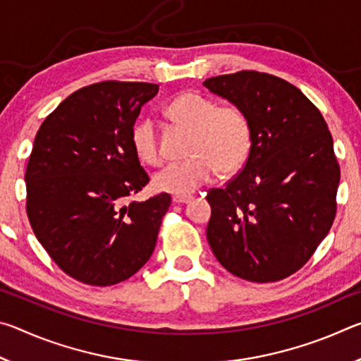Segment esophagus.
I'll list each match as a JSON object with an SVG mask.
<instances>
[{
    "label": "esophagus",
    "mask_w": 361,
    "mask_h": 361,
    "mask_svg": "<svg viewBox=\"0 0 361 361\" xmlns=\"http://www.w3.org/2000/svg\"><path fill=\"white\" fill-rule=\"evenodd\" d=\"M172 200L175 204H188V202H191L192 197L191 195H173Z\"/></svg>",
    "instance_id": "esophagus-1"
}]
</instances>
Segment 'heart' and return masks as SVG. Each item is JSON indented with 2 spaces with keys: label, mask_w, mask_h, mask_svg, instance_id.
<instances>
[{
  "label": "heart",
  "mask_w": 361,
  "mask_h": 361,
  "mask_svg": "<svg viewBox=\"0 0 361 361\" xmlns=\"http://www.w3.org/2000/svg\"><path fill=\"white\" fill-rule=\"evenodd\" d=\"M167 116L191 135L186 143V161L172 162L152 175V186L161 192L191 194L216 172L232 175L243 167L252 151V127L240 108L216 105L207 97L185 92L169 103ZM137 157L156 166L162 152L154 121L143 118L132 129Z\"/></svg>",
  "instance_id": "b5f03b06"
}]
</instances>
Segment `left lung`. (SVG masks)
I'll use <instances>...</instances> for the list:
<instances>
[{"label": "left lung", "mask_w": 361, "mask_h": 361, "mask_svg": "<svg viewBox=\"0 0 361 361\" xmlns=\"http://www.w3.org/2000/svg\"><path fill=\"white\" fill-rule=\"evenodd\" d=\"M252 127L245 167L207 194V240L224 269L248 282L290 277L310 259L336 216L339 164L317 106L295 85L259 71L205 79Z\"/></svg>", "instance_id": "8db88e82"}]
</instances>
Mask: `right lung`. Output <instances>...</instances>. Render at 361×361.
I'll return each mask as SVG.
<instances>
[{
	"label": "right lung",
	"mask_w": 361,
	"mask_h": 361,
	"mask_svg": "<svg viewBox=\"0 0 361 361\" xmlns=\"http://www.w3.org/2000/svg\"><path fill=\"white\" fill-rule=\"evenodd\" d=\"M149 82L103 81L60 103L35 137L25 172L27 215L54 262L85 285L109 286L140 271L154 252L167 192L126 200L148 185L132 146Z\"/></svg>",
	"instance_id": "right-lung-1"
}]
</instances>
